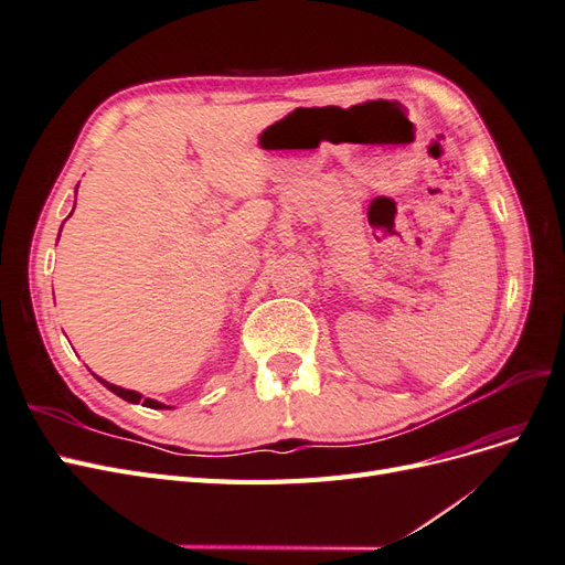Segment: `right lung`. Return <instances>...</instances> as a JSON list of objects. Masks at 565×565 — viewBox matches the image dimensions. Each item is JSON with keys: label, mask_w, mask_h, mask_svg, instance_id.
Returning a JSON list of instances; mask_svg holds the SVG:
<instances>
[{"label": "right lung", "mask_w": 565, "mask_h": 565, "mask_svg": "<svg viewBox=\"0 0 565 565\" xmlns=\"http://www.w3.org/2000/svg\"><path fill=\"white\" fill-rule=\"evenodd\" d=\"M77 193V191H75ZM63 228V226H61ZM96 377V374H94ZM100 384H104L108 391H113L115 396H119L122 401H127V403H134V405H139V403H143L146 407H152V409H169L172 405H164V403H160V401H152V398H143L139 391H131V388H122V386H115V384H110V382H106V380H100V377H96Z\"/></svg>", "instance_id": "add662e5"}]
</instances>
